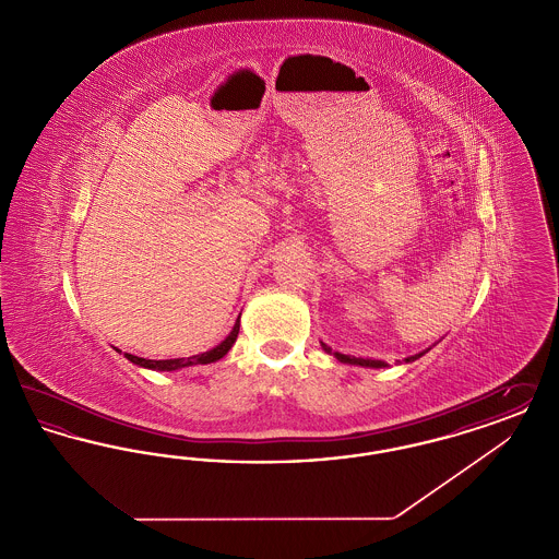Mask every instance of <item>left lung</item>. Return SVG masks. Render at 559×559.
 Masks as SVG:
<instances>
[{
	"mask_svg": "<svg viewBox=\"0 0 559 559\" xmlns=\"http://www.w3.org/2000/svg\"><path fill=\"white\" fill-rule=\"evenodd\" d=\"M320 346L322 349L326 352V354H331V347L326 346V344H322L320 342ZM431 347H427L424 352H419V354H415V356H408V358H404L406 362H415L417 358H421L424 354H427ZM333 356L340 360V362H344V365H356V367H367V369H383V367H388V362H383V360H371V358H356V356H347V354H342V352H333Z\"/></svg>",
	"mask_w": 559,
	"mask_h": 559,
	"instance_id": "obj_1",
	"label": "left lung"
}]
</instances>
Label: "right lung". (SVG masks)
Masks as SVG:
<instances>
[{
  "label": "right lung",
  "mask_w": 559,
  "mask_h": 559,
  "mask_svg": "<svg viewBox=\"0 0 559 559\" xmlns=\"http://www.w3.org/2000/svg\"><path fill=\"white\" fill-rule=\"evenodd\" d=\"M240 317L235 322L233 331L226 335L224 342H219L217 346L207 349V352H201V354H194V356H188V358H169V360H148V358H140V356H133V354H126V358L142 367V369H151V371H180V369H187V367H194V365H212L217 362L219 358H224L230 347L235 346L237 337H239ZM119 352V349H117Z\"/></svg>",
  "instance_id": "1"
}]
</instances>
